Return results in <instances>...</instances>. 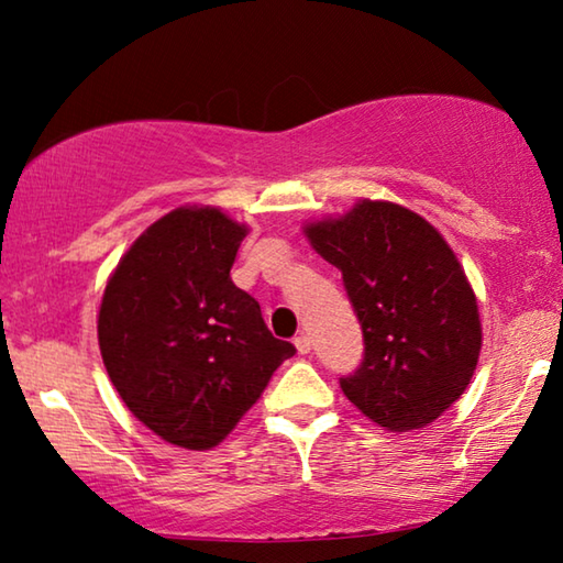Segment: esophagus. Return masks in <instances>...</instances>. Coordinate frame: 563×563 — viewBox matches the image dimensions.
<instances>
[{"instance_id": "1", "label": "esophagus", "mask_w": 563, "mask_h": 563, "mask_svg": "<svg viewBox=\"0 0 563 563\" xmlns=\"http://www.w3.org/2000/svg\"><path fill=\"white\" fill-rule=\"evenodd\" d=\"M292 342H295V347H298L300 355H308V352H310V338L305 335V332H300V335L295 338Z\"/></svg>"}]
</instances>
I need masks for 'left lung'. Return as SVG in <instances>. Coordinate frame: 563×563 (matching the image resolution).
<instances>
[{"label": "left lung", "mask_w": 563, "mask_h": 563, "mask_svg": "<svg viewBox=\"0 0 563 563\" xmlns=\"http://www.w3.org/2000/svg\"><path fill=\"white\" fill-rule=\"evenodd\" d=\"M305 233L342 273L362 328L365 352L340 377L342 393L385 430L430 424L470 385L482 350L476 298L452 247L422 216L385 201Z\"/></svg>", "instance_id": "1"}]
</instances>
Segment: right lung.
<instances>
[{
    "label": "right lung",
    "mask_w": 563,
    "mask_h": 563,
    "mask_svg": "<svg viewBox=\"0 0 563 563\" xmlns=\"http://www.w3.org/2000/svg\"><path fill=\"white\" fill-rule=\"evenodd\" d=\"M245 233L218 208H176L139 235L103 290L99 347L113 387L186 450L225 440L295 355L231 280Z\"/></svg>",
    "instance_id": "obj_1"
}]
</instances>
